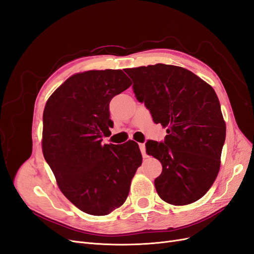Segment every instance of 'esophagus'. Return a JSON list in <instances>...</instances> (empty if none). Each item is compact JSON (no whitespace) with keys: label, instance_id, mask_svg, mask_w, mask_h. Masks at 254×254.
I'll list each match as a JSON object with an SVG mask.
<instances>
[{"label":"esophagus","instance_id":"obj_1","mask_svg":"<svg viewBox=\"0 0 254 254\" xmlns=\"http://www.w3.org/2000/svg\"><path fill=\"white\" fill-rule=\"evenodd\" d=\"M140 149H141V152H142V156H143V158H146V157H147V155H146V148H145V144H144V143L140 144Z\"/></svg>","mask_w":254,"mask_h":254}]
</instances>
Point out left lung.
<instances>
[{
    "mask_svg": "<svg viewBox=\"0 0 254 254\" xmlns=\"http://www.w3.org/2000/svg\"><path fill=\"white\" fill-rule=\"evenodd\" d=\"M132 89L153 122L166 127L163 142L148 140L146 153L162 164L155 187L174 205L200 199L216 179L226 124L214 89L190 71L176 65L126 68Z\"/></svg>",
    "mask_w": 254,
    "mask_h": 254,
    "instance_id": "obj_1",
    "label": "left lung"
}]
</instances>
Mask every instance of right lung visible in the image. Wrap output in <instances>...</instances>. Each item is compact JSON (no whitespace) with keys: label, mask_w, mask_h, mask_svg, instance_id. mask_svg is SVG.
Returning a JSON list of instances; mask_svg holds the SVG:
<instances>
[{"label":"right lung","mask_w":254,"mask_h":254,"mask_svg":"<svg viewBox=\"0 0 254 254\" xmlns=\"http://www.w3.org/2000/svg\"><path fill=\"white\" fill-rule=\"evenodd\" d=\"M131 86L121 70L67 78L43 111L42 151L64 195L82 212L103 216L125 202L142 164L134 141L102 144L111 134V99Z\"/></svg>","instance_id":"1"}]
</instances>
